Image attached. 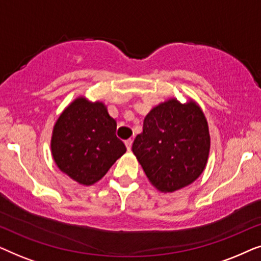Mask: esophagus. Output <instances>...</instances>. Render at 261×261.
Listing matches in <instances>:
<instances>
[{
	"label": "esophagus",
	"instance_id": "1",
	"mask_svg": "<svg viewBox=\"0 0 261 261\" xmlns=\"http://www.w3.org/2000/svg\"><path fill=\"white\" fill-rule=\"evenodd\" d=\"M124 144H126V147H127L128 151H130L132 144H133V140H132V139H128V140L124 141Z\"/></svg>",
	"mask_w": 261,
	"mask_h": 261
}]
</instances>
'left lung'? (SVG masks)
<instances>
[{"label":"left lung","instance_id":"1","mask_svg":"<svg viewBox=\"0 0 261 261\" xmlns=\"http://www.w3.org/2000/svg\"><path fill=\"white\" fill-rule=\"evenodd\" d=\"M132 151L148 180L162 192L194 183L204 171L210 151L208 122L195 101L170 98L151 109Z\"/></svg>","mask_w":261,"mask_h":261}]
</instances>
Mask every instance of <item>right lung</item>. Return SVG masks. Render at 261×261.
I'll list each match as a JSON object with an SVG mask.
<instances>
[{"label":"right lung","instance_id":"add662e5","mask_svg":"<svg viewBox=\"0 0 261 261\" xmlns=\"http://www.w3.org/2000/svg\"><path fill=\"white\" fill-rule=\"evenodd\" d=\"M115 130L116 121L105 103L77 97L53 127L51 151L55 163L77 183L92 185L126 153V146Z\"/></svg>","mask_w":261,"mask_h":261}]
</instances>
